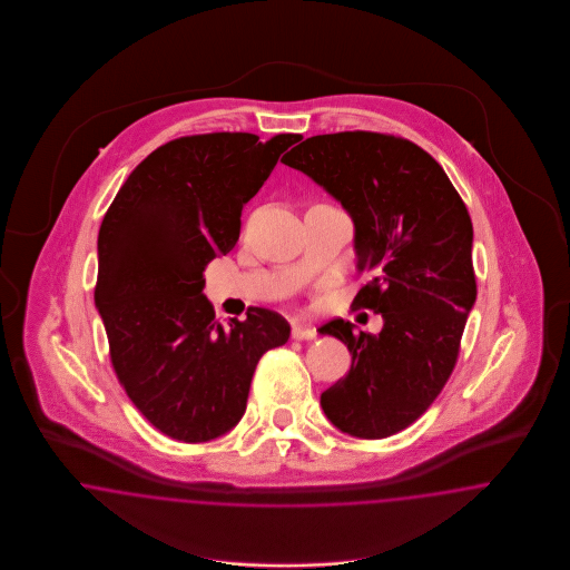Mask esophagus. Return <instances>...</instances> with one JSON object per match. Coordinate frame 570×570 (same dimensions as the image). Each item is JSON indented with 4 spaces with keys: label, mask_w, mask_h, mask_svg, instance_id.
<instances>
[{
    "label": "esophagus",
    "mask_w": 570,
    "mask_h": 570,
    "mask_svg": "<svg viewBox=\"0 0 570 570\" xmlns=\"http://www.w3.org/2000/svg\"><path fill=\"white\" fill-rule=\"evenodd\" d=\"M315 336H317V332H315V328H309V326H301V324H294V341H313Z\"/></svg>",
    "instance_id": "esophagus-1"
}]
</instances>
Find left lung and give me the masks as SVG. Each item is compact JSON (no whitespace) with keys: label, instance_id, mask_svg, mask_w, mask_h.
<instances>
[{"label":"left lung","instance_id":"8db88e82","mask_svg":"<svg viewBox=\"0 0 570 570\" xmlns=\"http://www.w3.org/2000/svg\"><path fill=\"white\" fill-rule=\"evenodd\" d=\"M282 163L348 213L357 269L370 274L353 303L384 322L379 334H357L343 320L320 328L351 353L322 410L351 436H391L431 407L458 360L476 301L466 205L429 153L395 136H313Z\"/></svg>","mask_w":570,"mask_h":570}]
</instances>
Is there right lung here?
Returning a JSON list of instances; mask_svg holds the SVG:
<instances>
[{"label":"right lung","mask_w":570,"mask_h":570,"mask_svg":"<svg viewBox=\"0 0 570 570\" xmlns=\"http://www.w3.org/2000/svg\"><path fill=\"white\" fill-rule=\"evenodd\" d=\"M301 136L173 139L146 156L104 215L96 309L110 362L144 417L205 443L240 422L261 355L291 336L276 311L222 326L203 293L208 261L240 238L242 207Z\"/></svg>","instance_id":"right-lung-1"}]
</instances>
